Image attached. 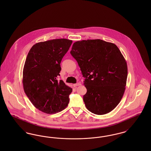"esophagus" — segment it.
Returning <instances> with one entry per match:
<instances>
[{"mask_svg":"<svg viewBox=\"0 0 151 151\" xmlns=\"http://www.w3.org/2000/svg\"><path fill=\"white\" fill-rule=\"evenodd\" d=\"M81 84L80 83H76V84H73V86H81Z\"/></svg>","mask_w":151,"mask_h":151,"instance_id":"1","label":"esophagus"}]
</instances>
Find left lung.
Instances as JSON below:
<instances>
[{
    "mask_svg": "<svg viewBox=\"0 0 151 151\" xmlns=\"http://www.w3.org/2000/svg\"><path fill=\"white\" fill-rule=\"evenodd\" d=\"M71 54L86 79V109L97 115L107 114L122 99L127 78V65L114 43L100 39L74 42Z\"/></svg>",
    "mask_w": 151,
    "mask_h": 151,
    "instance_id": "left-lung-1",
    "label": "left lung"
}]
</instances>
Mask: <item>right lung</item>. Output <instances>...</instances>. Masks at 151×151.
Masks as SVG:
<instances>
[{
	"mask_svg": "<svg viewBox=\"0 0 151 151\" xmlns=\"http://www.w3.org/2000/svg\"><path fill=\"white\" fill-rule=\"evenodd\" d=\"M72 43L60 38L40 42L29 50L22 73L24 90L29 100L46 114L62 111L69 103L72 89L58 81L60 62Z\"/></svg>",
	"mask_w": 151,
	"mask_h": 151,
	"instance_id": "1",
	"label": "right lung"
}]
</instances>
